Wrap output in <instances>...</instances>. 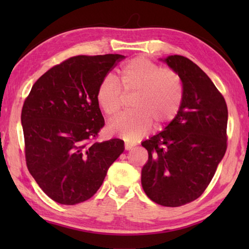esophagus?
<instances>
[{
    "label": "esophagus",
    "mask_w": 249,
    "mask_h": 249,
    "mask_svg": "<svg viewBox=\"0 0 249 249\" xmlns=\"http://www.w3.org/2000/svg\"><path fill=\"white\" fill-rule=\"evenodd\" d=\"M134 148V145L133 144H128V142H126L125 144V149L126 150H130V149H133Z\"/></svg>",
    "instance_id": "esophagus-1"
}]
</instances>
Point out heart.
<instances>
[{
	"label": "heart",
	"mask_w": 249,
	"mask_h": 249,
	"mask_svg": "<svg viewBox=\"0 0 249 249\" xmlns=\"http://www.w3.org/2000/svg\"><path fill=\"white\" fill-rule=\"evenodd\" d=\"M119 84L111 77L104 78L96 90V102L107 117L123 111L125 99L130 101L132 113L113 121L109 134L135 142L149 132L153 124L161 128L178 114L183 100V84L177 71L145 57H136L119 70Z\"/></svg>",
	"instance_id": "heart-1"
}]
</instances>
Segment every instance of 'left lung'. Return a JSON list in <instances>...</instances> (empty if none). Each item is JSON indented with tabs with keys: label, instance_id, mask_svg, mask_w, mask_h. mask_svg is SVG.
<instances>
[{
	"label": "left lung",
	"instance_id": "obj_1",
	"mask_svg": "<svg viewBox=\"0 0 249 249\" xmlns=\"http://www.w3.org/2000/svg\"><path fill=\"white\" fill-rule=\"evenodd\" d=\"M163 61L182 80L178 114L162 132L142 142L148 161L142 185L155 203L176 208L196 200L215 174L227 148V105L199 66L179 54Z\"/></svg>",
	"mask_w": 249,
	"mask_h": 249
}]
</instances>
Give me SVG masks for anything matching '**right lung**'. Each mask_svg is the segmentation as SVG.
Masks as SVG:
<instances>
[{
    "instance_id": "obj_1",
    "label": "right lung",
    "mask_w": 249,
    "mask_h": 249,
    "mask_svg": "<svg viewBox=\"0 0 249 249\" xmlns=\"http://www.w3.org/2000/svg\"><path fill=\"white\" fill-rule=\"evenodd\" d=\"M122 54L75 56L34 83L22 108L25 158L33 178L57 203L89 200L103 183L124 142H94L104 119L96 90Z\"/></svg>"
}]
</instances>
